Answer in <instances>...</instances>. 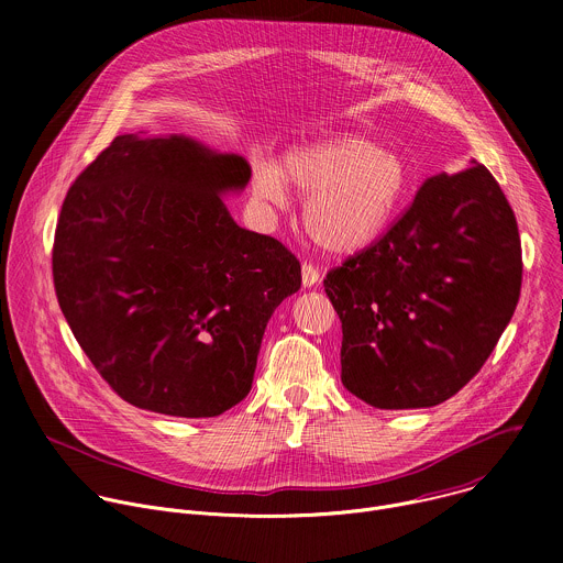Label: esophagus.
I'll return each mask as SVG.
<instances>
[{
    "label": "esophagus",
    "mask_w": 563,
    "mask_h": 563,
    "mask_svg": "<svg viewBox=\"0 0 563 563\" xmlns=\"http://www.w3.org/2000/svg\"><path fill=\"white\" fill-rule=\"evenodd\" d=\"M320 280V272L311 263H302V287H313Z\"/></svg>",
    "instance_id": "34e87169"
}]
</instances>
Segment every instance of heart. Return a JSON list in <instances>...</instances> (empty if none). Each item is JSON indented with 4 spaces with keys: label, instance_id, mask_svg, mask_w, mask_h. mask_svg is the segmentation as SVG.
Instances as JSON below:
<instances>
[{
    "label": "heart",
    "instance_id": "obj_1",
    "mask_svg": "<svg viewBox=\"0 0 563 563\" xmlns=\"http://www.w3.org/2000/svg\"><path fill=\"white\" fill-rule=\"evenodd\" d=\"M256 196L283 207L287 191L302 200V227L334 256H354L374 245L404 207L410 169L404 155L361 135H336L289 148L276 169L254 178Z\"/></svg>",
    "mask_w": 563,
    "mask_h": 563
}]
</instances>
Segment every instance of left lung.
Instances as JSON below:
<instances>
[{"label":"left lung","mask_w":563,"mask_h":563,"mask_svg":"<svg viewBox=\"0 0 563 563\" xmlns=\"http://www.w3.org/2000/svg\"><path fill=\"white\" fill-rule=\"evenodd\" d=\"M423 183L376 245L325 278L341 318V380L378 410L432 408L493 354L521 291V240L493 174Z\"/></svg>","instance_id":"8db88e82"}]
</instances>
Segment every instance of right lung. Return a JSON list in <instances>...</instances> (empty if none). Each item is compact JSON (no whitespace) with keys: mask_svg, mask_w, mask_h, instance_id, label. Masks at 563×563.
Masks as SVG:
<instances>
[{"mask_svg":"<svg viewBox=\"0 0 563 563\" xmlns=\"http://www.w3.org/2000/svg\"><path fill=\"white\" fill-rule=\"evenodd\" d=\"M250 178L243 155L196 137L124 133L68 189L57 300L126 404L205 419L250 394L269 318L300 289L294 254L222 200Z\"/></svg>","mask_w":563,"mask_h":563,"instance_id":"add662e5","label":"right lung"}]
</instances>
